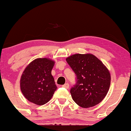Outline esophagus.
<instances>
[{
  "mask_svg": "<svg viewBox=\"0 0 131 131\" xmlns=\"http://www.w3.org/2000/svg\"><path fill=\"white\" fill-rule=\"evenodd\" d=\"M62 87L65 88V89H69V84L67 83H66L64 85H62Z\"/></svg>",
  "mask_w": 131,
  "mask_h": 131,
  "instance_id": "esophagus-1",
  "label": "esophagus"
}]
</instances>
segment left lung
Instances as JSON below:
<instances>
[{
  "mask_svg": "<svg viewBox=\"0 0 131 131\" xmlns=\"http://www.w3.org/2000/svg\"><path fill=\"white\" fill-rule=\"evenodd\" d=\"M66 61L77 76L70 89L73 100L84 108L98 105L109 90L111 75L106 67L92 54H75Z\"/></svg>",
  "mask_w": 131,
  "mask_h": 131,
  "instance_id": "obj_1",
  "label": "left lung"
}]
</instances>
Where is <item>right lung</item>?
<instances>
[{
	"mask_svg": "<svg viewBox=\"0 0 131 131\" xmlns=\"http://www.w3.org/2000/svg\"><path fill=\"white\" fill-rule=\"evenodd\" d=\"M54 63L50 59L38 58L24 70L20 79V89L29 101L42 105L52 97L58 88L51 75Z\"/></svg>",
	"mask_w": 131,
	"mask_h": 131,
	"instance_id": "1",
	"label": "right lung"
}]
</instances>
